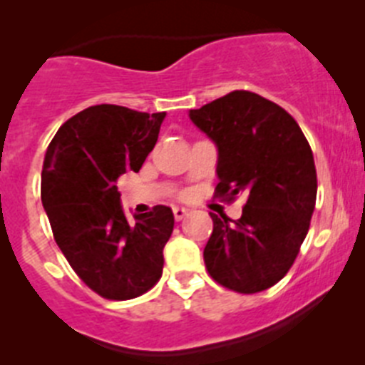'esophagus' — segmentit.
Instances as JSON below:
<instances>
[{
    "instance_id": "obj_1",
    "label": "esophagus",
    "mask_w": 365,
    "mask_h": 365,
    "mask_svg": "<svg viewBox=\"0 0 365 365\" xmlns=\"http://www.w3.org/2000/svg\"><path fill=\"white\" fill-rule=\"evenodd\" d=\"M186 214H188V210H186V208H182V206H173V217H175L177 221L185 219Z\"/></svg>"
}]
</instances>
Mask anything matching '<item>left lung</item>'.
<instances>
[{
    "instance_id": "8db88e82",
    "label": "left lung",
    "mask_w": 365,
    "mask_h": 365,
    "mask_svg": "<svg viewBox=\"0 0 365 365\" xmlns=\"http://www.w3.org/2000/svg\"><path fill=\"white\" fill-rule=\"evenodd\" d=\"M190 120L217 148V195H247L237 221L212 215L205 265L219 285L254 294L289 272L309 232L316 205V168L299 125L278 104L232 91Z\"/></svg>"
}]
</instances>
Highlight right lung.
<instances>
[{
	"label": "right lung",
	"instance_id": "1",
	"mask_svg": "<svg viewBox=\"0 0 365 365\" xmlns=\"http://www.w3.org/2000/svg\"><path fill=\"white\" fill-rule=\"evenodd\" d=\"M166 111L91 106L51 140L41 170V202L54 240L89 289L131 299L163 276L173 212L159 205L128 221L117 190L122 173L138 172L159 138Z\"/></svg>",
	"mask_w": 365,
	"mask_h": 365
}]
</instances>
